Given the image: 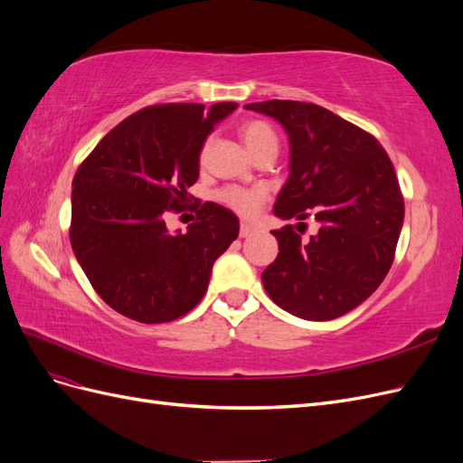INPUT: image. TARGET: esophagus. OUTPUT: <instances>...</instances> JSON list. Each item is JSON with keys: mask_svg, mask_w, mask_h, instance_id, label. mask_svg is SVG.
<instances>
[{"mask_svg": "<svg viewBox=\"0 0 463 463\" xmlns=\"http://www.w3.org/2000/svg\"><path fill=\"white\" fill-rule=\"evenodd\" d=\"M255 232H257V228L253 226V223L241 222V226H240V235H241V237H250Z\"/></svg>", "mask_w": 463, "mask_h": 463, "instance_id": "34e87169", "label": "esophagus"}]
</instances>
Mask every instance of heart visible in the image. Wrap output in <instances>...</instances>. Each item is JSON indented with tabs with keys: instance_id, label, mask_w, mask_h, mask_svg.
<instances>
[{
	"instance_id": "heart-1",
	"label": "heart",
	"mask_w": 463,
	"mask_h": 463,
	"mask_svg": "<svg viewBox=\"0 0 463 463\" xmlns=\"http://www.w3.org/2000/svg\"><path fill=\"white\" fill-rule=\"evenodd\" d=\"M240 135L243 138V143L247 150L253 154V158L262 156V154H278L279 141H278V133L274 131L272 125L264 119H247L241 123ZM210 143L206 141L201 148V160H204L206 152H208ZM266 199V191L262 187H253V189H245V187H226L220 191V201L226 203L230 208L237 210L241 214H255L259 206Z\"/></svg>"
}]
</instances>
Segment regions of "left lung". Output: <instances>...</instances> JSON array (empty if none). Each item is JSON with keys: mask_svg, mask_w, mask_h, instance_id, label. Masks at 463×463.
I'll list each match as a JSON object with an SVG mask.
<instances>
[{"mask_svg": "<svg viewBox=\"0 0 463 463\" xmlns=\"http://www.w3.org/2000/svg\"><path fill=\"white\" fill-rule=\"evenodd\" d=\"M245 108L278 119L289 137V177L274 214L320 223L309 241L289 223L272 232L279 253L262 272L264 289L296 317L338 318L365 301L394 262L403 223L394 164L371 133L322 106L266 100Z\"/></svg>", "mask_w": 463, "mask_h": 463, "instance_id": "obj_1", "label": "left lung"}]
</instances>
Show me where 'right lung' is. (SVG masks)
<instances>
[{"label": "right lung", "instance_id": "1", "mask_svg": "<svg viewBox=\"0 0 463 463\" xmlns=\"http://www.w3.org/2000/svg\"><path fill=\"white\" fill-rule=\"evenodd\" d=\"M237 108L218 102L154 104L116 125L73 177V253L94 291L119 315L160 325L204 298L214 260L240 233L216 203L194 206L187 233H170L199 179V154L214 125Z\"/></svg>", "mask_w": 463, "mask_h": 463}]
</instances>
